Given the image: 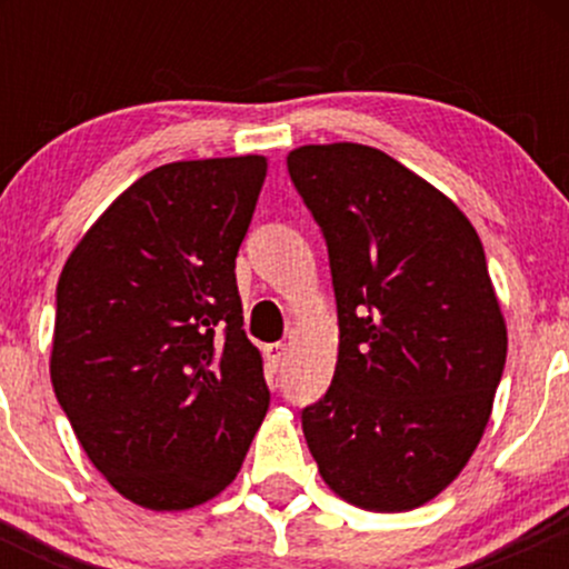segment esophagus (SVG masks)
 Returning <instances> with one entry per match:
<instances>
[{"mask_svg":"<svg viewBox=\"0 0 569 569\" xmlns=\"http://www.w3.org/2000/svg\"><path fill=\"white\" fill-rule=\"evenodd\" d=\"M286 352H289V345H286V342L264 345V358H267V363H270L272 369H278L280 363L286 361Z\"/></svg>","mask_w":569,"mask_h":569,"instance_id":"esophagus-1","label":"esophagus"}]
</instances>
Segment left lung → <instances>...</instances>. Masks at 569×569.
Masks as SVG:
<instances>
[{
  "label": "left lung",
  "instance_id": "1",
  "mask_svg": "<svg viewBox=\"0 0 569 569\" xmlns=\"http://www.w3.org/2000/svg\"><path fill=\"white\" fill-rule=\"evenodd\" d=\"M286 166L323 230L339 323L335 380L302 411L307 447L350 506H426L479 447L506 367L479 232L375 147L307 143Z\"/></svg>",
  "mask_w": 569,
  "mask_h": 569
}]
</instances>
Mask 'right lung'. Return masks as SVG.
<instances>
[{"mask_svg":"<svg viewBox=\"0 0 569 569\" xmlns=\"http://www.w3.org/2000/svg\"><path fill=\"white\" fill-rule=\"evenodd\" d=\"M264 176V154L154 168L58 278L56 398L103 479L149 511L224 492L270 407L234 283Z\"/></svg>","mask_w":569,"mask_h":569,"instance_id":"add662e5","label":"right lung"}]
</instances>
